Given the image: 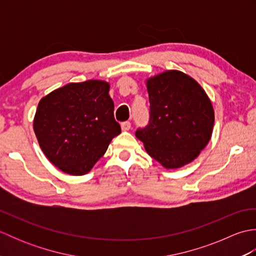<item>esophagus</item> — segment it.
<instances>
[{
    "mask_svg": "<svg viewBox=\"0 0 256 256\" xmlns=\"http://www.w3.org/2000/svg\"><path fill=\"white\" fill-rule=\"evenodd\" d=\"M121 128H122V131H128V130L131 128V122L126 121V122L121 123Z\"/></svg>",
    "mask_w": 256,
    "mask_h": 256,
    "instance_id": "esophagus-1",
    "label": "esophagus"
}]
</instances>
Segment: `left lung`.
<instances>
[{
	"label": "left lung",
	"instance_id": "obj_1",
	"mask_svg": "<svg viewBox=\"0 0 256 256\" xmlns=\"http://www.w3.org/2000/svg\"><path fill=\"white\" fill-rule=\"evenodd\" d=\"M146 86L150 122L135 136L167 170L189 164L211 138L214 111L209 96L194 78L178 70L148 78Z\"/></svg>",
	"mask_w": 256,
	"mask_h": 256
}]
</instances>
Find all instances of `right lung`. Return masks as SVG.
Returning <instances> with one entry per match:
<instances>
[{"label": "right lung", "instance_id": "add662e5", "mask_svg": "<svg viewBox=\"0 0 256 256\" xmlns=\"http://www.w3.org/2000/svg\"><path fill=\"white\" fill-rule=\"evenodd\" d=\"M110 84L102 80L72 82L38 103L34 132L52 164L69 175L89 172L121 133L114 118Z\"/></svg>", "mask_w": 256, "mask_h": 256}]
</instances>
